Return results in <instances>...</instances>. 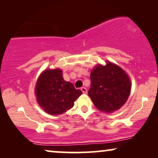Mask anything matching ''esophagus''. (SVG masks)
Listing matches in <instances>:
<instances>
[{"instance_id":"34e87169","label":"esophagus","mask_w":158,"mask_h":158,"mask_svg":"<svg viewBox=\"0 0 158 158\" xmlns=\"http://www.w3.org/2000/svg\"><path fill=\"white\" fill-rule=\"evenodd\" d=\"M81 90H82V92L83 93V94H87V89L85 87H82L81 88Z\"/></svg>"}]
</instances>
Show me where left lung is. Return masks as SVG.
Instances as JSON below:
<instances>
[{
    "instance_id": "1",
    "label": "left lung",
    "mask_w": 158,
    "mask_h": 158,
    "mask_svg": "<svg viewBox=\"0 0 158 158\" xmlns=\"http://www.w3.org/2000/svg\"><path fill=\"white\" fill-rule=\"evenodd\" d=\"M88 96L97 109L111 113L126 103L131 91L128 75L119 67L110 62L98 64L90 73Z\"/></svg>"
}]
</instances>
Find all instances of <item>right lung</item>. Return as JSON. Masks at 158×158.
<instances>
[{
  "label": "right lung",
  "instance_id": "right-lung-1",
  "mask_svg": "<svg viewBox=\"0 0 158 158\" xmlns=\"http://www.w3.org/2000/svg\"><path fill=\"white\" fill-rule=\"evenodd\" d=\"M39 104L51 115H60L70 109L74 101L82 94L70 82L62 77L59 69L44 70L39 77L35 88Z\"/></svg>",
  "mask_w": 158,
  "mask_h": 158
}]
</instances>
